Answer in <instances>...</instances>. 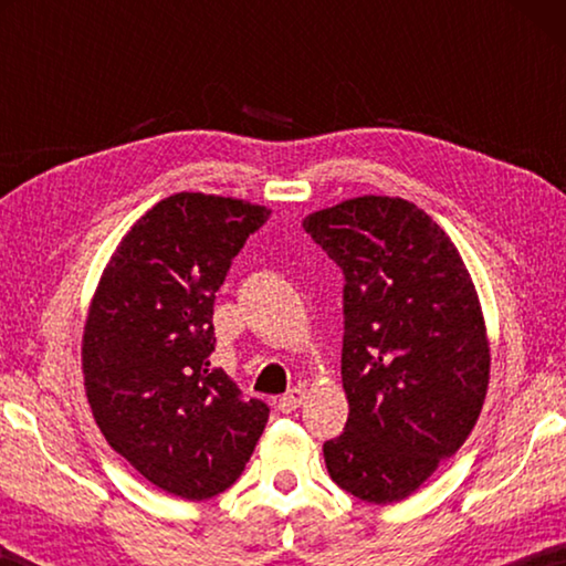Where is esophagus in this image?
Listing matches in <instances>:
<instances>
[{
	"mask_svg": "<svg viewBox=\"0 0 566 566\" xmlns=\"http://www.w3.org/2000/svg\"><path fill=\"white\" fill-rule=\"evenodd\" d=\"M304 401V389H300V387H294V389H290L286 391L284 397H280L276 399V409L282 411V415H290V411H294V409H300V405Z\"/></svg>",
	"mask_w": 566,
	"mask_h": 566,
	"instance_id": "esophagus-1",
	"label": "esophagus"
}]
</instances>
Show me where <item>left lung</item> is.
<instances>
[{"mask_svg":"<svg viewBox=\"0 0 566 566\" xmlns=\"http://www.w3.org/2000/svg\"><path fill=\"white\" fill-rule=\"evenodd\" d=\"M302 227L344 274L349 417L324 462L344 492L399 502L467 442L484 405L490 342L472 276L407 199H347Z\"/></svg>","mask_w":566,"mask_h":566,"instance_id":"8db88e82","label":"left lung"}]
</instances>
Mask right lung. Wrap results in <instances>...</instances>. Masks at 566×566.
<instances>
[{"mask_svg":"<svg viewBox=\"0 0 566 566\" xmlns=\"http://www.w3.org/2000/svg\"><path fill=\"white\" fill-rule=\"evenodd\" d=\"M270 209L179 191L139 217L112 254L82 339L84 389L114 452L167 494L232 486L270 407L212 364L214 300Z\"/></svg>","mask_w":566,"mask_h":566,"instance_id":"right-lung-1","label":"right lung"}]
</instances>
